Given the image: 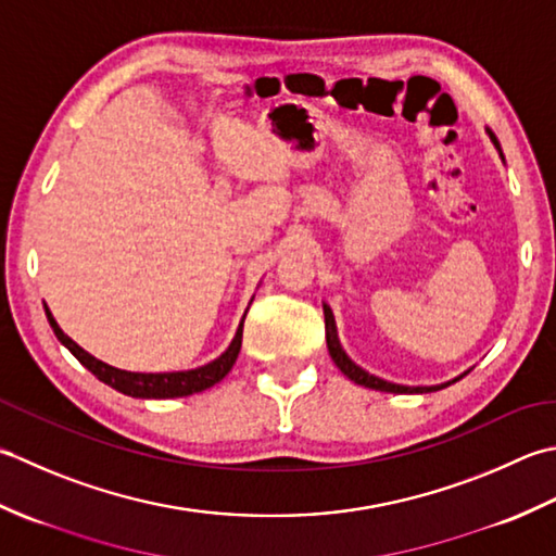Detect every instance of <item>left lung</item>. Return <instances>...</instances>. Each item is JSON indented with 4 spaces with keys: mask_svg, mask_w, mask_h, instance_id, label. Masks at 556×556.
<instances>
[{
    "mask_svg": "<svg viewBox=\"0 0 556 556\" xmlns=\"http://www.w3.org/2000/svg\"><path fill=\"white\" fill-rule=\"evenodd\" d=\"M486 134H490L494 149L500 151L502 161H504L502 146H500V141H496V136H494L490 129H486ZM324 319H326V345H328V355H331V359L336 362V367L341 369L350 381H355V383H359V387H365V389L387 391V393H432V391H441V389L451 387V383H456L458 379H463V377H466V374L470 371V369L463 371V374H458L456 379L444 381V383H437V387H403V383H393V381H387V379H381V377H374V374H369L367 369H362L359 365H355V362L348 357V353H345L343 345H341V338H338V328H336L333 312H331V307H328L326 302H324Z\"/></svg>",
    "mask_w": 556,
    "mask_h": 556,
    "instance_id": "8db88e82",
    "label": "left lung"
}]
</instances>
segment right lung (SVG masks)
Returning a JSON list of instances; mask_svg holds the SVG:
<instances>
[{
	"instance_id": "add662e5",
	"label": "right lung",
	"mask_w": 556,
	"mask_h": 556,
	"mask_svg": "<svg viewBox=\"0 0 556 556\" xmlns=\"http://www.w3.org/2000/svg\"><path fill=\"white\" fill-rule=\"evenodd\" d=\"M45 314H48V321L52 326L56 341L70 350V353L78 362H81L88 371H93L100 381L108 383V387H112L124 395H131V399H182V395L201 393V391L211 389L213 383H218L225 374L232 369L237 355H240L242 326H244V316H247V312H244L228 350H225L220 357L208 362V365H201L197 369H182V371H127V369H117V367L108 365V362L93 357L90 353H86L81 345L74 343L72 338L62 331L60 324L54 321V316L48 309V304H45Z\"/></svg>"
}]
</instances>
